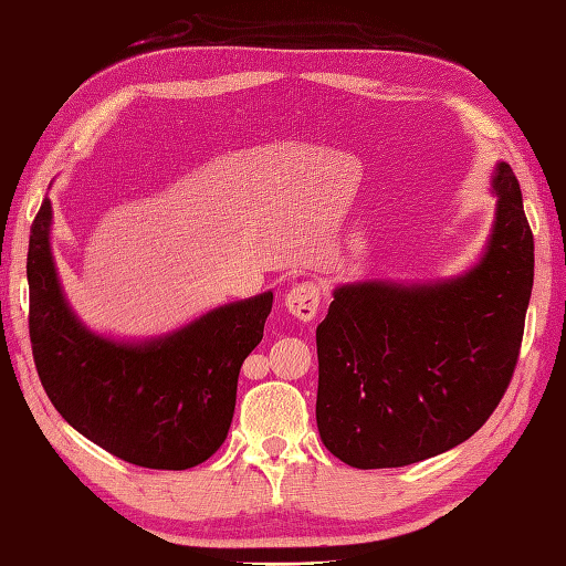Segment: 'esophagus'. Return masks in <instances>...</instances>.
I'll list each match as a JSON object with an SVG mask.
<instances>
[{
  "mask_svg": "<svg viewBox=\"0 0 566 566\" xmlns=\"http://www.w3.org/2000/svg\"><path fill=\"white\" fill-rule=\"evenodd\" d=\"M285 307L300 322H310L317 317L319 310V285L317 283H297L285 293Z\"/></svg>",
  "mask_w": 566,
  "mask_h": 566,
  "instance_id": "obj_1",
  "label": "esophagus"
}]
</instances>
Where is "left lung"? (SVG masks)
Masks as SVG:
<instances>
[{
	"label": "left lung",
	"instance_id": "obj_1",
	"mask_svg": "<svg viewBox=\"0 0 566 566\" xmlns=\"http://www.w3.org/2000/svg\"><path fill=\"white\" fill-rule=\"evenodd\" d=\"M492 193V232L468 271L334 287L317 326V429L350 468H405L441 455L480 431L504 397L535 256L506 161H496Z\"/></svg>",
	"mask_w": 566,
	"mask_h": 566
}]
</instances>
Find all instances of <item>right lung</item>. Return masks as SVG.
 Segmentation results:
<instances>
[{"label": "right lung", "instance_id": "add662e5", "mask_svg": "<svg viewBox=\"0 0 566 566\" xmlns=\"http://www.w3.org/2000/svg\"><path fill=\"white\" fill-rule=\"evenodd\" d=\"M45 196L29 240V332L53 407L111 455L149 470H188L228 438L244 358L263 338L273 293L208 310L179 329L113 338L86 326L62 291Z\"/></svg>", "mask_w": 566, "mask_h": 566}]
</instances>
